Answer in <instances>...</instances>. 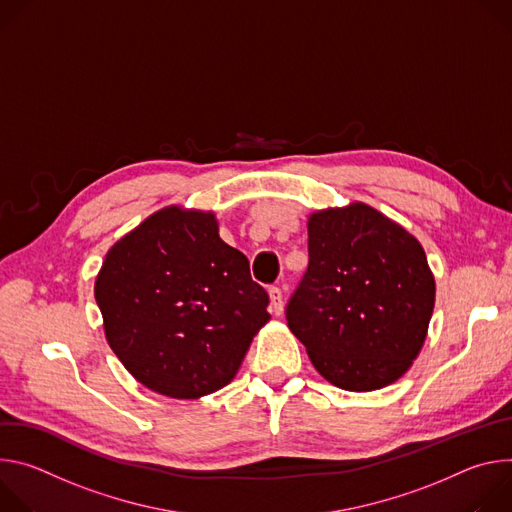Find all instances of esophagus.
I'll return each mask as SVG.
<instances>
[{
  "instance_id": "esophagus-1",
  "label": "esophagus",
  "mask_w": 512,
  "mask_h": 512,
  "mask_svg": "<svg viewBox=\"0 0 512 512\" xmlns=\"http://www.w3.org/2000/svg\"><path fill=\"white\" fill-rule=\"evenodd\" d=\"M268 297H270V311L274 315H280L282 313V291L278 287H270Z\"/></svg>"
}]
</instances>
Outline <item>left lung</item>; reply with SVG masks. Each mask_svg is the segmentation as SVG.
Masks as SVG:
<instances>
[{
	"label": "left lung",
	"mask_w": 512,
	"mask_h": 512,
	"mask_svg": "<svg viewBox=\"0 0 512 512\" xmlns=\"http://www.w3.org/2000/svg\"><path fill=\"white\" fill-rule=\"evenodd\" d=\"M435 303L421 244L364 203L309 219V266L285 315L313 366L346 390H376L417 358Z\"/></svg>",
	"instance_id": "obj_1"
}]
</instances>
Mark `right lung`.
<instances>
[{
	"instance_id": "right-lung-1",
	"label": "right lung",
	"mask_w": 512,
	"mask_h": 512,
	"mask_svg": "<svg viewBox=\"0 0 512 512\" xmlns=\"http://www.w3.org/2000/svg\"><path fill=\"white\" fill-rule=\"evenodd\" d=\"M105 337L154 392L197 399L230 384L268 293L211 213L166 207L113 246L95 282Z\"/></svg>"
}]
</instances>
